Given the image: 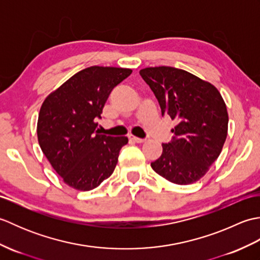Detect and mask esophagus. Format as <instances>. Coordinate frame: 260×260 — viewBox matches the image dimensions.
<instances>
[{
    "label": "esophagus",
    "instance_id": "obj_1",
    "mask_svg": "<svg viewBox=\"0 0 260 260\" xmlns=\"http://www.w3.org/2000/svg\"><path fill=\"white\" fill-rule=\"evenodd\" d=\"M128 139H129V141L134 142V143H143V142H145V139H140V137H136V136H133V135H129Z\"/></svg>",
    "mask_w": 260,
    "mask_h": 260
}]
</instances>
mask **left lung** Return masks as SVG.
<instances>
[{"mask_svg":"<svg viewBox=\"0 0 260 260\" xmlns=\"http://www.w3.org/2000/svg\"><path fill=\"white\" fill-rule=\"evenodd\" d=\"M140 75L161 107L178 124L174 136L152 169L175 184L200 180L221 153L228 133V113L217 88L185 70L150 67Z\"/></svg>","mask_w":260,"mask_h":260,"instance_id":"8db88e82","label":"left lung"}]
</instances>
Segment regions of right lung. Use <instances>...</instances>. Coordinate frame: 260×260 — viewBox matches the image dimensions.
<instances>
[{
    "label": "right lung",
    "mask_w": 260,
    "mask_h": 260,
    "mask_svg": "<svg viewBox=\"0 0 260 260\" xmlns=\"http://www.w3.org/2000/svg\"><path fill=\"white\" fill-rule=\"evenodd\" d=\"M132 74L115 67L86 68L43 102L38 118V141L54 171L76 190L95 189L114 172L125 136L96 131L110 91Z\"/></svg>",
    "instance_id": "add662e5"
}]
</instances>
